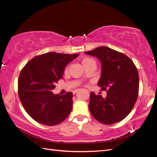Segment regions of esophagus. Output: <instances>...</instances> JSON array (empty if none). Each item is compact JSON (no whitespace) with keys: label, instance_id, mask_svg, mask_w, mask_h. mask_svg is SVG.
I'll return each instance as SVG.
<instances>
[{"label":"esophagus","instance_id":"obj_1","mask_svg":"<svg viewBox=\"0 0 157 157\" xmlns=\"http://www.w3.org/2000/svg\"><path fill=\"white\" fill-rule=\"evenodd\" d=\"M79 91V90H74V92H73V93H78V92Z\"/></svg>","mask_w":157,"mask_h":157}]
</instances>
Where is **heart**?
Masks as SVG:
<instances>
[{"mask_svg":"<svg viewBox=\"0 0 157 157\" xmlns=\"http://www.w3.org/2000/svg\"><path fill=\"white\" fill-rule=\"evenodd\" d=\"M91 61H93V60H92V59H90V58H84V59L82 60V64H84L87 63L91 62Z\"/></svg>","mask_w":157,"mask_h":157,"instance_id":"heart-1","label":"heart"}]
</instances>
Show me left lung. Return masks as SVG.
<instances>
[{
	"instance_id": "8db88e82",
	"label": "left lung",
	"mask_w": 157,
	"mask_h": 157,
	"mask_svg": "<svg viewBox=\"0 0 157 157\" xmlns=\"http://www.w3.org/2000/svg\"><path fill=\"white\" fill-rule=\"evenodd\" d=\"M85 54L97 57L101 63L98 86L107 90L105 98L92 92L89 110L101 123L112 124L125 118L133 108L139 93V74L125 54L108 47H98Z\"/></svg>"
}]
</instances>
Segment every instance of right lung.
<instances>
[{
  "instance_id": "1",
  "label": "right lung",
  "mask_w": 157,
  "mask_h": 157,
  "mask_svg": "<svg viewBox=\"0 0 157 157\" xmlns=\"http://www.w3.org/2000/svg\"><path fill=\"white\" fill-rule=\"evenodd\" d=\"M79 56L48 52L35 56L21 71L18 94L28 114L40 124L61 123L72 110L73 93L54 94L55 84L63 78L64 68Z\"/></svg>"
}]
</instances>
